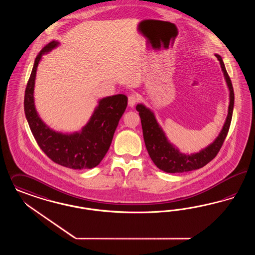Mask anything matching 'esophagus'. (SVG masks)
<instances>
[{
  "instance_id": "1",
  "label": "esophagus",
  "mask_w": 255,
  "mask_h": 255,
  "mask_svg": "<svg viewBox=\"0 0 255 255\" xmlns=\"http://www.w3.org/2000/svg\"><path fill=\"white\" fill-rule=\"evenodd\" d=\"M138 100L139 99H138V96L136 94L132 93L131 95H129V97H128V104H129V106L130 107H133L134 104L138 102Z\"/></svg>"
}]
</instances>
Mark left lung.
I'll return each mask as SVG.
<instances>
[{
  "label": "left lung",
  "mask_w": 255,
  "mask_h": 255,
  "mask_svg": "<svg viewBox=\"0 0 255 255\" xmlns=\"http://www.w3.org/2000/svg\"><path fill=\"white\" fill-rule=\"evenodd\" d=\"M215 57L220 62L221 68L224 72L226 82L230 89L229 112L223 129L217 136V138L210 146H208L199 153L188 155L180 153L167 140L165 133L159 127L158 123H156L153 113L142 104H138L136 106V110L139 112V117L141 119L143 137L146 149L155 166L166 173H184L202 168L214 159L224 143L233 118L235 93L231 78L225 68L222 58L217 54H215Z\"/></svg>",
  "instance_id": "1"
}]
</instances>
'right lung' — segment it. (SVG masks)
<instances>
[{"instance_id": "1", "label": "right lung", "mask_w": 255, "mask_h": 255, "mask_svg": "<svg viewBox=\"0 0 255 255\" xmlns=\"http://www.w3.org/2000/svg\"><path fill=\"white\" fill-rule=\"evenodd\" d=\"M58 44V41H50L36 57L24 94L25 117L39 147L53 162L75 170L92 169L100 164L108 152L114 132L127 107L128 99L121 94L102 99L81 132L62 134L48 128L35 109L33 93L41 55Z\"/></svg>"}]
</instances>
